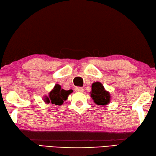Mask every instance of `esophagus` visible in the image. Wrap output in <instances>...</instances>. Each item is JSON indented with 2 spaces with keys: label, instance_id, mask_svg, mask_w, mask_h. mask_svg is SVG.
Here are the masks:
<instances>
[{
  "label": "esophagus",
  "instance_id": "1",
  "mask_svg": "<svg viewBox=\"0 0 156 156\" xmlns=\"http://www.w3.org/2000/svg\"><path fill=\"white\" fill-rule=\"evenodd\" d=\"M75 92L83 93V91H84V89H83L82 88V87H75Z\"/></svg>",
  "mask_w": 156,
  "mask_h": 156
}]
</instances>
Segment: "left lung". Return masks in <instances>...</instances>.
<instances>
[{"mask_svg": "<svg viewBox=\"0 0 156 156\" xmlns=\"http://www.w3.org/2000/svg\"><path fill=\"white\" fill-rule=\"evenodd\" d=\"M90 97L94 103L97 105H106L111 101V94L100 82H95L92 84V90L90 91Z\"/></svg>", "mask_w": 156, "mask_h": 156, "instance_id": "obj_1", "label": "left lung"}]
</instances>
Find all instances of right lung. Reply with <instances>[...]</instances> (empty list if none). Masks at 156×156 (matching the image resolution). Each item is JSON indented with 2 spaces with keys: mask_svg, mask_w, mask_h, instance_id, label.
<instances>
[{
  "mask_svg": "<svg viewBox=\"0 0 156 156\" xmlns=\"http://www.w3.org/2000/svg\"><path fill=\"white\" fill-rule=\"evenodd\" d=\"M73 92V90H66L61 88V86L56 84L49 93V96H45L44 102L45 103H50L55 106H61L63 105L64 101H66L68 96Z\"/></svg>",
  "mask_w": 156,
  "mask_h": 156,
  "instance_id": "1",
  "label": "right lung"
}]
</instances>
